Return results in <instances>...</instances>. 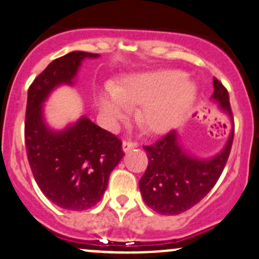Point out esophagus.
<instances>
[{"label": "esophagus", "mask_w": 259, "mask_h": 259, "mask_svg": "<svg viewBox=\"0 0 259 259\" xmlns=\"http://www.w3.org/2000/svg\"><path fill=\"white\" fill-rule=\"evenodd\" d=\"M135 147H137L136 142L123 141V144H122V150H123V152H128V151H130V150L135 149Z\"/></svg>", "instance_id": "obj_1"}]
</instances>
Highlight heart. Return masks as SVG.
Listing matches in <instances>:
<instances>
[{
	"instance_id": "b5f03b06",
	"label": "heart",
	"mask_w": 259,
	"mask_h": 259,
	"mask_svg": "<svg viewBox=\"0 0 259 259\" xmlns=\"http://www.w3.org/2000/svg\"><path fill=\"white\" fill-rule=\"evenodd\" d=\"M197 98L196 83L179 70H159L125 78L98 97L100 113L117 124L131 107L141 105L137 119L151 134H165L186 115Z\"/></svg>"
}]
</instances>
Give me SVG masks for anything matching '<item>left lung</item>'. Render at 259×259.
<instances>
[{"label": "left lung", "mask_w": 259, "mask_h": 259, "mask_svg": "<svg viewBox=\"0 0 259 259\" xmlns=\"http://www.w3.org/2000/svg\"><path fill=\"white\" fill-rule=\"evenodd\" d=\"M211 100L218 104L231 124L230 134L220 152L211 157L194 156L184 149L177 131L169 132L151 146H144L149 165L139 187L145 203L155 212L174 216L189 210L220 178L230 154L234 124L228 90L218 78H213Z\"/></svg>", "instance_id": "1"}]
</instances>
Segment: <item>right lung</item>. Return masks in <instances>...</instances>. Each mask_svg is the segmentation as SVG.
<instances>
[{"mask_svg": "<svg viewBox=\"0 0 259 259\" xmlns=\"http://www.w3.org/2000/svg\"><path fill=\"white\" fill-rule=\"evenodd\" d=\"M99 54L73 51L54 60L28 90L25 146L29 164L44 196L58 207L89 210L102 199L113 169L122 160V142L81 115L63 130L44 117V103L58 86H72L85 60Z\"/></svg>", "mask_w": 259, "mask_h": 259, "instance_id": "obj_1", "label": "right lung"}]
</instances>
